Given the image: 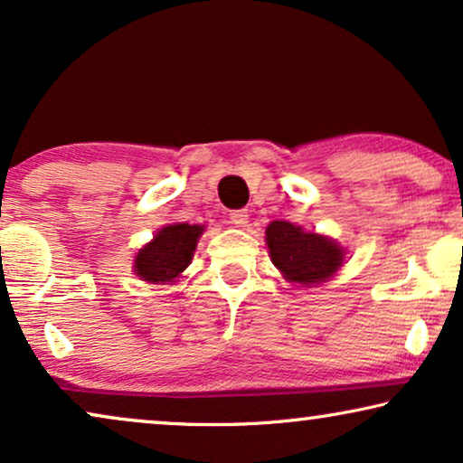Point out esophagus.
I'll list each match as a JSON object with an SVG mask.
<instances>
[{
	"mask_svg": "<svg viewBox=\"0 0 463 463\" xmlns=\"http://www.w3.org/2000/svg\"><path fill=\"white\" fill-rule=\"evenodd\" d=\"M230 221L236 227H246V223H249V213H246V211H232Z\"/></svg>",
	"mask_w": 463,
	"mask_h": 463,
	"instance_id": "34e87169",
	"label": "esophagus"
}]
</instances>
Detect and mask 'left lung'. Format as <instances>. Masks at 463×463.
Segmentation results:
<instances>
[{"mask_svg": "<svg viewBox=\"0 0 463 463\" xmlns=\"http://www.w3.org/2000/svg\"><path fill=\"white\" fill-rule=\"evenodd\" d=\"M271 263L288 282L312 287L326 282L344 265L345 250L335 240L306 232L288 221H271L265 230Z\"/></svg>", "mask_w": 463, "mask_h": 463, "instance_id": "1", "label": "left lung"}]
</instances>
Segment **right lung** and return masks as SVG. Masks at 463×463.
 <instances>
[{
    "instance_id": "add662e5",
    "label": "right lung",
    "mask_w": 463,
    "mask_h": 463,
    "mask_svg": "<svg viewBox=\"0 0 463 463\" xmlns=\"http://www.w3.org/2000/svg\"><path fill=\"white\" fill-rule=\"evenodd\" d=\"M204 232L202 225L175 223L162 227L135 257V274L149 284L176 282L192 263L195 244Z\"/></svg>"
}]
</instances>
